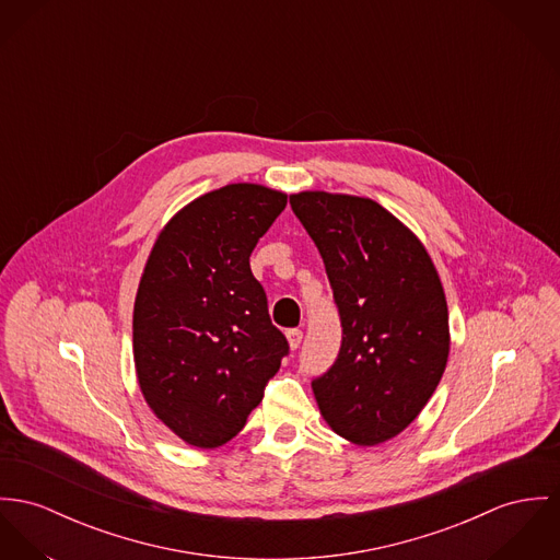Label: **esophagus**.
I'll return each instance as SVG.
<instances>
[{
  "instance_id": "obj_1",
  "label": "esophagus",
  "mask_w": 560,
  "mask_h": 560,
  "mask_svg": "<svg viewBox=\"0 0 560 560\" xmlns=\"http://www.w3.org/2000/svg\"><path fill=\"white\" fill-rule=\"evenodd\" d=\"M288 341H290V347H292V349H299L302 343V330H299V328L288 330Z\"/></svg>"
}]
</instances>
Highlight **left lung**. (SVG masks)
I'll return each mask as SVG.
<instances>
[{
	"label": "left lung",
	"instance_id": "8db88e82",
	"mask_svg": "<svg viewBox=\"0 0 560 560\" xmlns=\"http://www.w3.org/2000/svg\"><path fill=\"white\" fill-rule=\"evenodd\" d=\"M324 259L341 317L332 366L311 382L332 431L377 445L405 431L439 386L450 353L447 304L422 243L369 198L290 196Z\"/></svg>",
	"mask_w": 560,
	"mask_h": 560
}]
</instances>
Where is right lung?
<instances>
[{
	"label": "right lung",
	"mask_w": 560,
	"mask_h": 560,
	"mask_svg": "<svg viewBox=\"0 0 560 560\" xmlns=\"http://www.w3.org/2000/svg\"><path fill=\"white\" fill-rule=\"evenodd\" d=\"M288 196L236 183L187 205L160 234L133 304V362L155 416L196 447L243 431L281 360L249 258Z\"/></svg>",
	"instance_id": "1"
}]
</instances>
